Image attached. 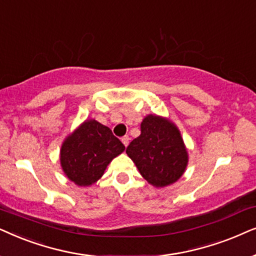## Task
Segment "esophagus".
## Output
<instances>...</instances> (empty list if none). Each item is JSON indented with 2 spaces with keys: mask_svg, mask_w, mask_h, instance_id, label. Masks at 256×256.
<instances>
[{
  "mask_svg": "<svg viewBox=\"0 0 256 256\" xmlns=\"http://www.w3.org/2000/svg\"><path fill=\"white\" fill-rule=\"evenodd\" d=\"M122 144H124L125 148H126V146L128 145V142H130V138H128V136H125V137H122Z\"/></svg>",
  "mask_w": 256,
  "mask_h": 256,
  "instance_id": "1",
  "label": "esophagus"
}]
</instances>
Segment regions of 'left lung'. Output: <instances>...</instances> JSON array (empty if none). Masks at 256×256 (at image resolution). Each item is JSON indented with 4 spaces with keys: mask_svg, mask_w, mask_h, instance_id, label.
Returning a JSON list of instances; mask_svg holds the SVG:
<instances>
[{
    "mask_svg": "<svg viewBox=\"0 0 256 256\" xmlns=\"http://www.w3.org/2000/svg\"><path fill=\"white\" fill-rule=\"evenodd\" d=\"M126 153L150 185L162 188L182 178L188 165V152L176 126L168 118L148 114L140 124V136Z\"/></svg>",
    "mask_w": 256,
    "mask_h": 256,
    "instance_id": "obj_1",
    "label": "left lung"
}]
</instances>
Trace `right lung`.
<instances>
[{
  "label": "right lung",
  "instance_id": "right-lung-1",
  "mask_svg": "<svg viewBox=\"0 0 256 256\" xmlns=\"http://www.w3.org/2000/svg\"><path fill=\"white\" fill-rule=\"evenodd\" d=\"M125 146L108 126L86 119L66 136L60 151L64 174L74 185H94L103 176L108 165L124 152Z\"/></svg>",
  "mask_w": 256,
  "mask_h": 256
}]
</instances>
